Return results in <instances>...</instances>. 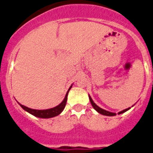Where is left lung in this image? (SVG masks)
Returning <instances> with one entry per match:
<instances>
[{"mask_svg": "<svg viewBox=\"0 0 153 153\" xmlns=\"http://www.w3.org/2000/svg\"><path fill=\"white\" fill-rule=\"evenodd\" d=\"M89 99H90V101H91V104H92L93 108H94L95 110L97 111L98 112V113H100V114H103V115H106V116H114L116 115V113H113V112H110L108 111H106V110H104V109H102V108H100V107H98L97 105L96 104H95L94 102V100H92V98H91V97L89 95ZM131 108H126V109H125V110L121 111L118 112V114H122V113H124V112L127 111H128L129 109H130Z\"/></svg>", "mask_w": 153, "mask_h": 153, "instance_id": "left-lung-1", "label": "left lung"}]
</instances>
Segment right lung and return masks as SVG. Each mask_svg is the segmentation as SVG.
<instances>
[{
    "label": "right lung",
    "mask_w": 153,
    "mask_h": 153,
    "mask_svg": "<svg viewBox=\"0 0 153 153\" xmlns=\"http://www.w3.org/2000/svg\"><path fill=\"white\" fill-rule=\"evenodd\" d=\"M71 87L72 85L70 86V87L69 88L68 91L66 92V96H65V97H64L63 100H62V102L59 104V105H57L56 107H55V108H49V109H46V110H36V109H32V108H28V107L24 106V105L21 104L20 103H18L19 104V105L25 111L28 112L29 114L36 116V117H40V118H50V117H56V116L59 115V114H60L61 112L63 111L64 108H65L66 101H67L68 93H69L70 90L71 89Z\"/></svg>",
    "instance_id": "right-lung-1"
}]
</instances>
